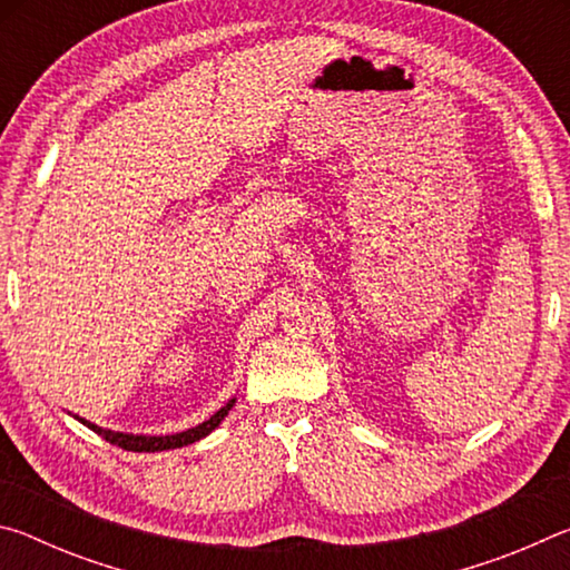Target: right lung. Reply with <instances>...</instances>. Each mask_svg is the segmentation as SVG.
<instances>
[{
  "mask_svg": "<svg viewBox=\"0 0 570 570\" xmlns=\"http://www.w3.org/2000/svg\"><path fill=\"white\" fill-rule=\"evenodd\" d=\"M234 402L236 400H230L226 407H220L214 417L210 420H206V422H200L198 428H190V430H186V432H178V435H166V438H146V435H125V432H112V430H102V428H98V424H90V422H85V420H80L82 424H88V428L92 430V432H98V435L102 438V440H108L110 445H118V448H122V450H132V452H160V450H173V448H183V445H190V442H198L200 438H206L208 432H214L218 424H220V420L226 417L228 414V410L234 407Z\"/></svg>",
  "mask_w": 570,
  "mask_h": 570,
  "instance_id": "1",
  "label": "right lung"
}]
</instances>
